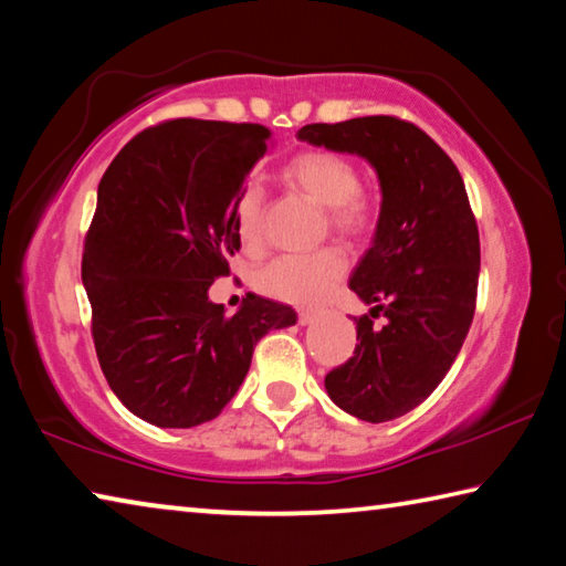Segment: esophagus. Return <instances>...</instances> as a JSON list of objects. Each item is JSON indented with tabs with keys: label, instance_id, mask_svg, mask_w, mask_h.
Here are the masks:
<instances>
[{
	"label": "esophagus",
	"instance_id": "34e87169",
	"mask_svg": "<svg viewBox=\"0 0 566 566\" xmlns=\"http://www.w3.org/2000/svg\"><path fill=\"white\" fill-rule=\"evenodd\" d=\"M312 322H317V312L302 310L300 312V324H302V327H306V324H312Z\"/></svg>",
	"mask_w": 566,
	"mask_h": 566
}]
</instances>
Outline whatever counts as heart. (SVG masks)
<instances>
[{
    "instance_id": "1",
    "label": "heart",
    "mask_w": 566,
    "mask_h": 566,
    "mask_svg": "<svg viewBox=\"0 0 566 566\" xmlns=\"http://www.w3.org/2000/svg\"><path fill=\"white\" fill-rule=\"evenodd\" d=\"M286 177L314 202L332 209V224L339 232L357 234L369 224V205L359 197V175L349 159L334 151H304L286 167ZM237 237L247 249L262 244V191L247 187L237 205ZM347 272V256L339 249L312 254H284L256 276L260 290L272 300L314 304Z\"/></svg>"
}]
</instances>
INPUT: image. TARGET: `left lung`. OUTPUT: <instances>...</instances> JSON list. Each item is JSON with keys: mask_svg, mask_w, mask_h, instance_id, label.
<instances>
[{"mask_svg": "<svg viewBox=\"0 0 566 566\" xmlns=\"http://www.w3.org/2000/svg\"><path fill=\"white\" fill-rule=\"evenodd\" d=\"M296 139L377 171V229L349 290L388 322L354 319V357L324 377V389L352 417L397 419L439 387L474 319L479 232L462 175L432 137L397 117L306 124Z\"/></svg>", "mask_w": 566, "mask_h": 566, "instance_id": "obj_1", "label": "left lung"}]
</instances>
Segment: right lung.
<instances>
[{
  "label": "right lung",
  "mask_w": 566,
  "mask_h": 566,
  "mask_svg": "<svg viewBox=\"0 0 566 566\" xmlns=\"http://www.w3.org/2000/svg\"><path fill=\"white\" fill-rule=\"evenodd\" d=\"M262 124L175 119L145 129L104 171L82 284L99 367L134 417L189 429L219 417L270 329L296 312L249 294L209 300L239 249L244 177L270 149Z\"/></svg>",
  "instance_id": "obj_1"
}]
</instances>
